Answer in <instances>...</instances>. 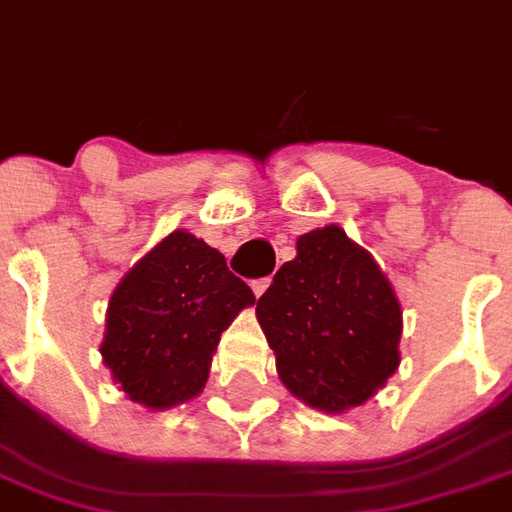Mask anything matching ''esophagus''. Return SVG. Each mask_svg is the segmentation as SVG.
<instances>
[{
    "label": "esophagus",
    "instance_id": "34e87169",
    "mask_svg": "<svg viewBox=\"0 0 512 512\" xmlns=\"http://www.w3.org/2000/svg\"><path fill=\"white\" fill-rule=\"evenodd\" d=\"M268 285H271V279H255V282H252V293L260 299V296L268 290Z\"/></svg>",
    "mask_w": 512,
    "mask_h": 512
}]
</instances>
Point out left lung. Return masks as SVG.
<instances>
[{
	"label": "left lung",
	"mask_w": 512,
	"mask_h": 512,
	"mask_svg": "<svg viewBox=\"0 0 512 512\" xmlns=\"http://www.w3.org/2000/svg\"><path fill=\"white\" fill-rule=\"evenodd\" d=\"M255 315L279 381L326 414L367 403L400 365L395 288L340 224L299 235L296 257L274 274Z\"/></svg>",
	"instance_id": "1"
}]
</instances>
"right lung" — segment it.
I'll use <instances>...</instances> for the list:
<instances>
[{
  "label": "right lung",
  "mask_w": 512,
  "mask_h": 512,
  "mask_svg": "<svg viewBox=\"0 0 512 512\" xmlns=\"http://www.w3.org/2000/svg\"><path fill=\"white\" fill-rule=\"evenodd\" d=\"M255 296L219 249L172 230L117 282L101 356L128 400L150 411L205 389L222 332Z\"/></svg>",
  "instance_id": "obj_1"
}]
</instances>
